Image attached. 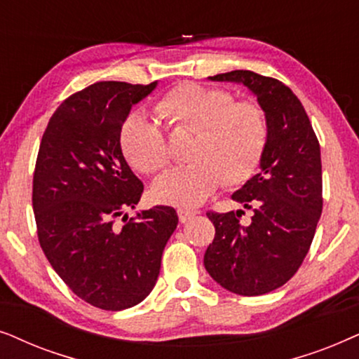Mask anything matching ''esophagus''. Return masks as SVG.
<instances>
[{"label":"esophagus","mask_w":359,"mask_h":359,"mask_svg":"<svg viewBox=\"0 0 359 359\" xmlns=\"http://www.w3.org/2000/svg\"><path fill=\"white\" fill-rule=\"evenodd\" d=\"M177 215H179V219L180 223H187L189 219H192L197 212H194V210H187V208H179L177 210Z\"/></svg>","instance_id":"esophagus-1"}]
</instances>
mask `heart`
Wrapping results in <instances>:
<instances>
[{
    "label": "heart",
    "mask_w": 359,
    "mask_h": 359,
    "mask_svg": "<svg viewBox=\"0 0 359 359\" xmlns=\"http://www.w3.org/2000/svg\"><path fill=\"white\" fill-rule=\"evenodd\" d=\"M156 113L194 131L187 165L172 167L152 184V197L174 207L205 202L223 182L238 185L255 174L267 142L266 114L255 103L238 102L223 88L177 85L156 103ZM123 152L133 167L152 174L169 162L164 133L149 114L136 111L123 123Z\"/></svg>",
    "instance_id": "b5f03b06"
}]
</instances>
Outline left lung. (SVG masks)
I'll return each mask as SVG.
<instances>
[{
  "mask_svg": "<svg viewBox=\"0 0 359 359\" xmlns=\"http://www.w3.org/2000/svg\"><path fill=\"white\" fill-rule=\"evenodd\" d=\"M245 85L266 114L267 142L259 172L231 195L252 210L207 213L213 243L203 256L215 283L238 295H262L284 285L307 256L322 215V159L312 124L292 90L251 70L208 76Z\"/></svg>",
  "mask_w": 359,
  "mask_h": 359,
  "instance_id": "obj_1",
  "label": "left lung"
}]
</instances>
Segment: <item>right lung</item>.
Returning a JSON list of instances; mask_svg holds the SVG:
<instances>
[{"label": "right lung", "mask_w": 359, "mask_h": 359, "mask_svg": "<svg viewBox=\"0 0 359 359\" xmlns=\"http://www.w3.org/2000/svg\"><path fill=\"white\" fill-rule=\"evenodd\" d=\"M157 82H98L55 109L37 154L32 208L50 266L72 292L103 310H124L154 289L162 251L177 228L172 207L135 210L144 185L121 151L133 104ZM123 216V227L114 218Z\"/></svg>", "instance_id": "right-lung-1"}]
</instances>
